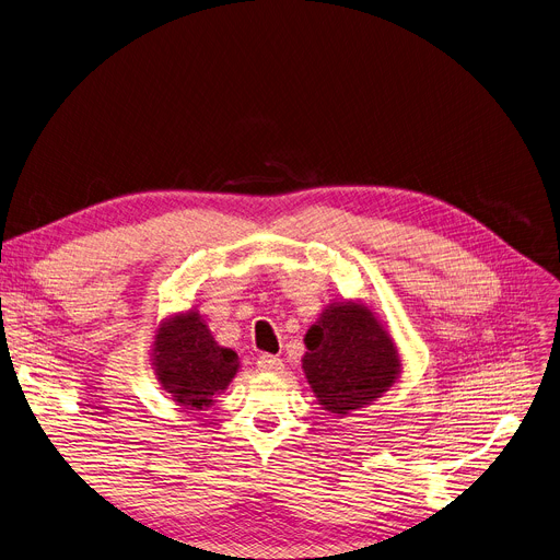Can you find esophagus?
Segmentation results:
<instances>
[{
  "label": "esophagus",
  "mask_w": 560,
  "mask_h": 560,
  "mask_svg": "<svg viewBox=\"0 0 560 560\" xmlns=\"http://www.w3.org/2000/svg\"><path fill=\"white\" fill-rule=\"evenodd\" d=\"M257 366H259V371H266V373H281L283 362L279 358H275V354H259Z\"/></svg>",
  "instance_id": "obj_1"
}]
</instances>
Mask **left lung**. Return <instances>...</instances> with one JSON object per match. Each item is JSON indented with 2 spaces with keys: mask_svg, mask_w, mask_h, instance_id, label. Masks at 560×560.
Here are the masks:
<instances>
[{
  "mask_svg": "<svg viewBox=\"0 0 560 560\" xmlns=\"http://www.w3.org/2000/svg\"><path fill=\"white\" fill-rule=\"evenodd\" d=\"M303 343V373L322 409L337 418L373 404L401 375L395 339L364 301L330 303Z\"/></svg>",
  "mask_w": 560,
  "mask_h": 560,
  "instance_id": "8db88e82",
  "label": "left lung"
}]
</instances>
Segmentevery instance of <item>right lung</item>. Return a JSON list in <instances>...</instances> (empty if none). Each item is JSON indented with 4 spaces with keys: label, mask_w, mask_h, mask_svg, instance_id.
<instances>
[{
    "label": "right lung",
    "mask_w": 560,
    "mask_h": 560,
    "mask_svg": "<svg viewBox=\"0 0 560 560\" xmlns=\"http://www.w3.org/2000/svg\"><path fill=\"white\" fill-rule=\"evenodd\" d=\"M156 380L187 413L206 411L238 373V354L219 346L208 322L191 308L161 322L151 343Z\"/></svg>",
    "instance_id": "right-lung-1"
}]
</instances>
